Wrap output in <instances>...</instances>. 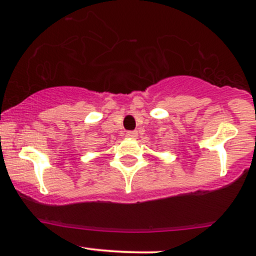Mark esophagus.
<instances>
[{
    "label": "esophagus",
    "mask_w": 256,
    "mask_h": 256,
    "mask_svg": "<svg viewBox=\"0 0 256 256\" xmlns=\"http://www.w3.org/2000/svg\"><path fill=\"white\" fill-rule=\"evenodd\" d=\"M136 136H138V131H128L126 132V138H136Z\"/></svg>",
    "instance_id": "obj_1"
}]
</instances>
